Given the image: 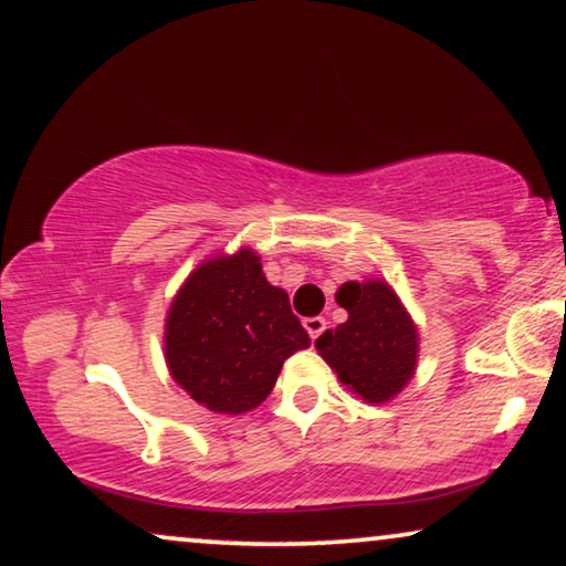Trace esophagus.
I'll return each mask as SVG.
<instances>
[{"mask_svg":"<svg viewBox=\"0 0 566 566\" xmlns=\"http://www.w3.org/2000/svg\"><path fill=\"white\" fill-rule=\"evenodd\" d=\"M303 326H306L308 337L311 339H318L326 329V318L324 316H311V318H303Z\"/></svg>","mask_w":566,"mask_h":566,"instance_id":"esophagus-1","label":"esophagus"}]
</instances>
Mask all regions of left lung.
<instances>
[{
    "label": "left lung",
    "mask_w": 566,
    "mask_h": 566,
    "mask_svg": "<svg viewBox=\"0 0 566 566\" xmlns=\"http://www.w3.org/2000/svg\"><path fill=\"white\" fill-rule=\"evenodd\" d=\"M337 303L349 318L326 329L316 349L367 403H382L411 380L419 334L388 283H344Z\"/></svg>",
    "instance_id": "obj_1"
}]
</instances>
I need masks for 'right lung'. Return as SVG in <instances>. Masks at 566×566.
<instances>
[{
    "instance_id": "right-lung-1",
    "label": "right lung",
    "mask_w": 566,
    "mask_h": 566,
    "mask_svg": "<svg viewBox=\"0 0 566 566\" xmlns=\"http://www.w3.org/2000/svg\"><path fill=\"white\" fill-rule=\"evenodd\" d=\"M308 344L289 293L265 281L252 250L196 268L168 311L170 375L217 413L263 403L285 359Z\"/></svg>"
}]
</instances>
